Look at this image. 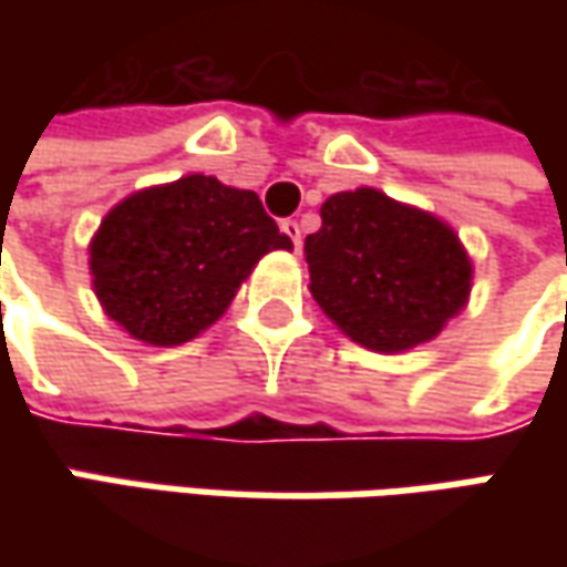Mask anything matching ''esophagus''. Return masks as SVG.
I'll use <instances>...</instances> for the list:
<instances>
[{
	"mask_svg": "<svg viewBox=\"0 0 567 567\" xmlns=\"http://www.w3.org/2000/svg\"><path fill=\"white\" fill-rule=\"evenodd\" d=\"M280 229L290 236L293 249H299V246H302V229H299V224H296V220H284V224H280Z\"/></svg>",
	"mask_w": 567,
	"mask_h": 567,
	"instance_id": "34e87169",
	"label": "esophagus"
}]
</instances>
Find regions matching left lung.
I'll use <instances>...</instances> for the list:
<instances>
[{
  "mask_svg": "<svg viewBox=\"0 0 567 567\" xmlns=\"http://www.w3.org/2000/svg\"><path fill=\"white\" fill-rule=\"evenodd\" d=\"M309 290L324 316L379 353L432 340L470 293V258L439 217L375 188L331 195L306 236Z\"/></svg>",
  "mask_w": 567,
  "mask_h": 567,
  "instance_id": "left-lung-1",
  "label": "left lung"
}]
</instances>
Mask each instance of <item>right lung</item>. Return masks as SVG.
<instances>
[{"label": "right lung", "instance_id": "add662e5", "mask_svg": "<svg viewBox=\"0 0 567 567\" xmlns=\"http://www.w3.org/2000/svg\"><path fill=\"white\" fill-rule=\"evenodd\" d=\"M271 249L293 243L258 195L195 173L113 207L91 243V274L106 316L132 338L173 347L224 316Z\"/></svg>", "mask_w": 567, "mask_h": 567}]
</instances>
